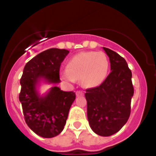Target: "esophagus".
Returning <instances> with one entry per match:
<instances>
[{"label":"esophagus","mask_w":156,"mask_h":156,"mask_svg":"<svg viewBox=\"0 0 156 156\" xmlns=\"http://www.w3.org/2000/svg\"><path fill=\"white\" fill-rule=\"evenodd\" d=\"M76 96H80V95H83V92L82 90H77V91L76 92Z\"/></svg>","instance_id":"obj_1"}]
</instances>
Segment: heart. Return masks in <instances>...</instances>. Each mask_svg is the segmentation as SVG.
<instances>
[{
	"mask_svg": "<svg viewBox=\"0 0 156 156\" xmlns=\"http://www.w3.org/2000/svg\"><path fill=\"white\" fill-rule=\"evenodd\" d=\"M109 70V60L103 52H80L71 58L67 69L60 72L62 80L74 83L80 79L86 87H95L106 79Z\"/></svg>",
	"mask_w": 156,
	"mask_h": 156,
	"instance_id": "b5f03b06",
	"label": "heart"
}]
</instances>
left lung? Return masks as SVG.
Listing matches in <instances>:
<instances>
[{"mask_svg": "<svg viewBox=\"0 0 156 156\" xmlns=\"http://www.w3.org/2000/svg\"><path fill=\"white\" fill-rule=\"evenodd\" d=\"M109 58L111 73L97 87L87 89V119L95 133L108 137L126 124L133 95L132 73L119 54L103 48Z\"/></svg>", "mask_w": 156, "mask_h": 156, "instance_id": "obj_1", "label": "left lung"}]
</instances>
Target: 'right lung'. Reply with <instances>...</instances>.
<instances>
[{
	"label": "right lung",
	"mask_w": 156,
	"mask_h": 156,
	"mask_svg": "<svg viewBox=\"0 0 156 156\" xmlns=\"http://www.w3.org/2000/svg\"><path fill=\"white\" fill-rule=\"evenodd\" d=\"M69 53L66 49L51 48L38 54L26 64L20 79L19 101L25 121L34 133L45 138L62 131L76 94L55 86L46 94L40 95L37 87L41 80L53 84L60 83V66Z\"/></svg>",
	"instance_id": "right-lung-1"
}]
</instances>
